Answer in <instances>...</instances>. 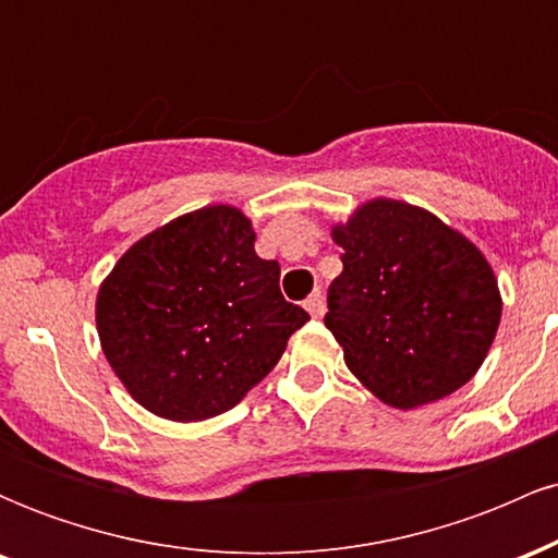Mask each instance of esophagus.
Segmentation results:
<instances>
[{
  "instance_id": "esophagus-1",
  "label": "esophagus",
  "mask_w": 558,
  "mask_h": 558,
  "mask_svg": "<svg viewBox=\"0 0 558 558\" xmlns=\"http://www.w3.org/2000/svg\"><path fill=\"white\" fill-rule=\"evenodd\" d=\"M304 310L310 312L312 317H323L325 315V296L319 291L310 293V299L304 301Z\"/></svg>"
}]
</instances>
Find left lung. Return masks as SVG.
<instances>
[{"instance_id": "8db88e82", "label": "left lung", "mask_w": 558, "mask_h": 558, "mask_svg": "<svg viewBox=\"0 0 558 558\" xmlns=\"http://www.w3.org/2000/svg\"><path fill=\"white\" fill-rule=\"evenodd\" d=\"M343 272L325 325L383 403L414 409L470 383L501 323V293L475 243L393 198L362 204L332 228Z\"/></svg>"}]
</instances>
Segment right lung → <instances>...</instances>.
Here are the masks:
<instances>
[{
  "label": "right lung",
  "instance_id": "obj_1",
  "mask_svg": "<svg viewBox=\"0 0 558 558\" xmlns=\"http://www.w3.org/2000/svg\"><path fill=\"white\" fill-rule=\"evenodd\" d=\"M252 220L228 204L144 235L96 296V330L141 407L175 422L228 412L310 319L280 293V265L254 252Z\"/></svg>",
  "mask_w": 558,
  "mask_h": 558
}]
</instances>
